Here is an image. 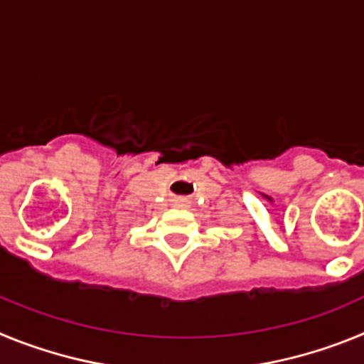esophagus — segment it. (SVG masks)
<instances>
[{
	"instance_id": "obj_1",
	"label": "esophagus",
	"mask_w": 364,
	"mask_h": 364,
	"mask_svg": "<svg viewBox=\"0 0 364 364\" xmlns=\"http://www.w3.org/2000/svg\"><path fill=\"white\" fill-rule=\"evenodd\" d=\"M175 208H188V200L186 198H176Z\"/></svg>"
}]
</instances>
